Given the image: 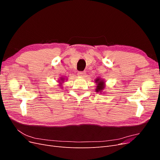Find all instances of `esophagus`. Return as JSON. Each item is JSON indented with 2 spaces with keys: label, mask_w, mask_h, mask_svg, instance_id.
I'll list each match as a JSON object with an SVG mask.
<instances>
[{
  "label": "esophagus",
  "mask_w": 160,
  "mask_h": 160,
  "mask_svg": "<svg viewBox=\"0 0 160 160\" xmlns=\"http://www.w3.org/2000/svg\"><path fill=\"white\" fill-rule=\"evenodd\" d=\"M77 75H78V76H79L81 77H83L85 75V72L84 71H79L78 73H77Z\"/></svg>",
  "instance_id": "1"
}]
</instances>
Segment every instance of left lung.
<instances>
[{"label": "left lung", "instance_id": "1", "mask_svg": "<svg viewBox=\"0 0 160 160\" xmlns=\"http://www.w3.org/2000/svg\"><path fill=\"white\" fill-rule=\"evenodd\" d=\"M95 83H96V89L95 91L97 93H102L103 91L105 88V81L104 79L100 78V77H98L95 80Z\"/></svg>", "mask_w": 160, "mask_h": 160}]
</instances>
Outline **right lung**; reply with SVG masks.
<instances>
[{
  "mask_svg": "<svg viewBox=\"0 0 160 160\" xmlns=\"http://www.w3.org/2000/svg\"><path fill=\"white\" fill-rule=\"evenodd\" d=\"M65 80H67V79L65 78V77H60V79H59V81H57L58 83H59V85H58L59 86V88H60V89L62 88V83H64Z\"/></svg>",
  "mask_w": 160,
  "mask_h": 160,
  "instance_id": "obj_1",
  "label": "right lung"
}]
</instances>
